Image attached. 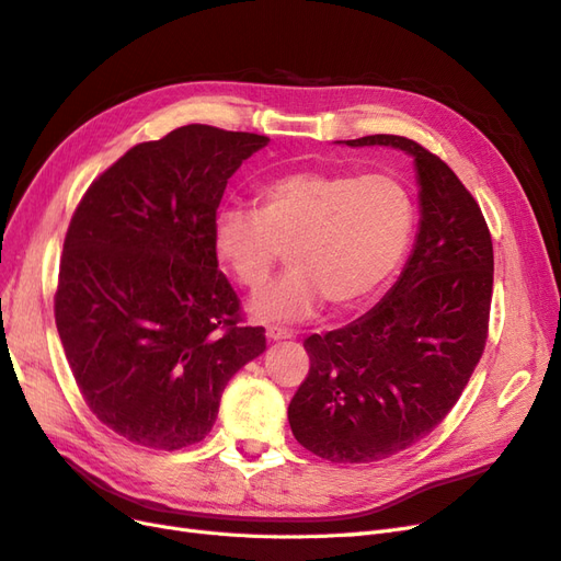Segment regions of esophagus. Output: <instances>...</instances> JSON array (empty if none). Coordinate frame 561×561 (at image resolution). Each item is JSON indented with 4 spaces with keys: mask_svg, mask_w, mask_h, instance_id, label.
<instances>
[{
    "mask_svg": "<svg viewBox=\"0 0 561 561\" xmlns=\"http://www.w3.org/2000/svg\"><path fill=\"white\" fill-rule=\"evenodd\" d=\"M295 332L293 330H285V328H278V325H268L266 328V339L268 342H283V339H293Z\"/></svg>",
    "mask_w": 561,
    "mask_h": 561,
    "instance_id": "esophagus-1",
    "label": "esophagus"
}]
</instances>
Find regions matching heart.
I'll return each instance as SVG.
<instances>
[{"label": "heart", "instance_id": "obj_1", "mask_svg": "<svg viewBox=\"0 0 561 561\" xmlns=\"http://www.w3.org/2000/svg\"><path fill=\"white\" fill-rule=\"evenodd\" d=\"M414 222V198L396 175L295 171L264 186L260 210H219L213 248L248 290H260L287 248L290 271L250 301V313L301 322L325 299L348 309L375 293L404 257Z\"/></svg>", "mask_w": 561, "mask_h": 561}]
</instances>
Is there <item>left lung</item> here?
Here are the masks:
<instances>
[{"mask_svg": "<svg viewBox=\"0 0 561 561\" xmlns=\"http://www.w3.org/2000/svg\"><path fill=\"white\" fill-rule=\"evenodd\" d=\"M346 145L414 159L419 231L375 309L304 342L311 369L287 419L316 456L367 463L419 443L461 398L486 342L494 248L480 206L443 159L400 135Z\"/></svg>", "mask_w": 561, "mask_h": 561, "instance_id": "left-lung-1", "label": "left lung"}]
</instances>
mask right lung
<instances>
[{"instance_id":"right-lung-1","label":"right lung","mask_w":561,"mask_h":561,"mask_svg":"<svg viewBox=\"0 0 561 561\" xmlns=\"http://www.w3.org/2000/svg\"><path fill=\"white\" fill-rule=\"evenodd\" d=\"M268 138L190 124L128 149L81 198L65 236L56 325L91 412L142 447L213 428L219 398L266 351L239 325L213 227L229 178Z\"/></svg>"}]
</instances>
